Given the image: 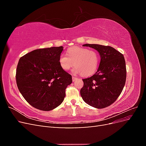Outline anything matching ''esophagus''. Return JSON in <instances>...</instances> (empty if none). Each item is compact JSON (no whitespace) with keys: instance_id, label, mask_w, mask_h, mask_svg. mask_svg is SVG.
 <instances>
[{"instance_id":"obj_1","label":"esophagus","mask_w":146,"mask_h":146,"mask_svg":"<svg viewBox=\"0 0 146 146\" xmlns=\"http://www.w3.org/2000/svg\"><path fill=\"white\" fill-rule=\"evenodd\" d=\"M77 79V77H74V76H72V81L73 82H74V81H76V80Z\"/></svg>"}]
</instances>
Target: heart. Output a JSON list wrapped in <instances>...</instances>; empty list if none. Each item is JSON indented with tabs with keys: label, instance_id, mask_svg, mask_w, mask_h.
I'll use <instances>...</instances> for the list:
<instances>
[{
	"label": "heart",
	"instance_id": "obj_1",
	"mask_svg": "<svg viewBox=\"0 0 146 146\" xmlns=\"http://www.w3.org/2000/svg\"><path fill=\"white\" fill-rule=\"evenodd\" d=\"M68 55L61 54L59 57L61 68L68 70L75 66V74L80 73L83 77L90 76L98 69L100 56L98 52L94 50L80 47H72L67 51Z\"/></svg>",
	"mask_w": 146,
	"mask_h": 146
}]
</instances>
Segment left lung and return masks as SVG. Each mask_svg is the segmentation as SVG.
Listing matches in <instances>:
<instances>
[{"label":"left lung","mask_w":146,"mask_h":146,"mask_svg":"<svg viewBox=\"0 0 146 146\" xmlns=\"http://www.w3.org/2000/svg\"><path fill=\"white\" fill-rule=\"evenodd\" d=\"M98 50L100 62L97 72L82 79L80 90L83 100L91 107L104 108L113 104L121 94L126 81V66L123 55L111 46L86 44Z\"/></svg>","instance_id":"1"}]
</instances>
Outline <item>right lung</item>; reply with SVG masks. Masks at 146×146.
I'll list each match as a JSON object with an SVG mask.
<instances>
[{"label":"right lung","instance_id":"1","mask_svg":"<svg viewBox=\"0 0 146 146\" xmlns=\"http://www.w3.org/2000/svg\"><path fill=\"white\" fill-rule=\"evenodd\" d=\"M63 46L34 50L22 56L17 66L16 80L22 96L34 108L50 111L65 98L72 83L71 75L61 68Z\"/></svg>","mask_w":146,"mask_h":146}]
</instances>
